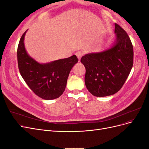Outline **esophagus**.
Wrapping results in <instances>:
<instances>
[{"instance_id":"obj_1","label":"esophagus","mask_w":149,"mask_h":149,"mask_svg":"<svg viewBox=\"0 0 149 149\" xmlns=\"http://www.w3.org/2000/svg\"><path fill=\"white\" fill-rule=\"evenodd\" d=\"M83 52H81V51H78V52H76V56H77V57L78 58V59H79V60H81V58L82 57V56L83 55Z\"/></svg>"}]
</instances>
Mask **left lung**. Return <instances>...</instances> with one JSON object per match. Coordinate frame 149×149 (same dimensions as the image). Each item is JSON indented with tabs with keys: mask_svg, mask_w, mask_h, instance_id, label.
Here are the masks:
<instances>
[{
	"mask_svg": "<svg viewBox=\"0 0 149 149\" xmlns=\"http://www.w3.org/2000/svg\"><path fill=\"white\" fill-rule=\"evenodd\" d=\"M115 33L113 47L102 52L87 54L81 59L86 68V86L94 96H111L118 92L133 66V46L129 35L118 24H115Z\"/></svg>",
	"mask_w": 149,
	"mask_h": 149,
	"instance_id": "8db88e82",
	"label": "left lung"
}]
</instances>
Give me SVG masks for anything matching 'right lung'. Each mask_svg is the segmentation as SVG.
Masks as SVG:
<instances>
[{"mask_svg": "<svg viewBox=\"0 0 149 149\" xmlns=\"http://www.w3.org/2000/svg\"><path fill=\"white\" fill-rule=\"evenodd\" d=\"M22 35L17 48V61L20 73L36 95L43 100L59 97L66 88L67 79L73 66L78 63L76 55L47 64H40L29 56Z\"/></svg>", "mask_w": 149, "mask_h": 149, "instance_id": "add662e5", "label": "right lung"}]
</instances>
